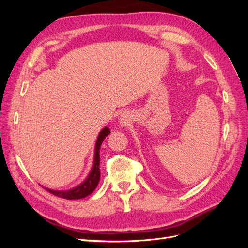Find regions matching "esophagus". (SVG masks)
<instances>
[{
  "label": "esophagus",
  "instance_id": "obj_1",
  "mask_svg": "<svg viewBox=\"0 0 248 248\" xmlns=\"http://www.w3.org/2000/svg\"><path fill=\"white\" fill-rule=\"evenodd\" d=\"M127 122H128V119H127V117H126V116H122L121 122H120V124H121L122 126H124V125L127 124Z\"/></svg>",
  "mask_w": 248,
  "mask_h": 248
}]
</instances>
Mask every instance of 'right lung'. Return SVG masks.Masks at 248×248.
Listing matches in <instances>:
<instances>
[{"instance_id": "right-lung-1", "label": "right lung", "mask_w": 248, "mask_h": 248, "mask_svg": "<svg viewBox=\"0 0 248 248\" xmlns=\"http://www.w3.org/2000/svg\"><path fill=\"white\" fill-rule=\"evenodd\" d=\"M109 133H110V130L108 128V127H104V128H102L101 131L99 132L95 144L94 159H93L91 170H90L86 179L80 184L66 190H55V189L46 188V187H44V188H46L47 191H49L50 193L54 194V196L66 199V200H78V199L86 198L89 196V194H91L95 190L97 185H98L99 180H100V170H99L100 147L104 139H106Z\"/></svg>"}]
</instances>
